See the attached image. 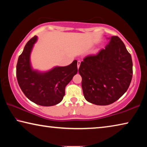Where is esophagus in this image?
I'll return each instance as SVG.
<instances>
[{
  "label": "esophagus",
  "mask_w": 147,
  "mask_h": 147,
  "mask_svg": "<svg viewBox=\"0 0 147 147\" xmlns=\"http://www.w3.org/2000/svg\"><path fill=\"white\" fill-rule=\"evenodd\" d=\"M80 63H81L80 61H78V62H77V67H78V69H79V67H80Z\"/></svg>",
  "instance_id": "1"
}]
</instances>
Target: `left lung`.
Returning a JSON list of instances; mask_svg holds the SVG:
<instances>
[{"label":"left lung","mask_w":147,"mask_h":147,"mask_svg":"<svg viewBox=\"0 0 147 147\" xmlns=\"http://www.w3.org/2000/svg\"><path fill=\"white\" fill-rule=\"evenodd\" d=\"M107 39L109 41L105 49L86 56L78 69L86 100L99 106L109 105L121 98L133 74L131 56L123 42L117 36Z\"/></svg>","instance_id":"obj_1"}]
</instances>
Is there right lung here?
<instances>
[{
  "instance_id": "1",
  "label": "right lung",
  "mask_w": 147,
  "mask_h": 147,
  "mask_svg": "<svg viewBox=\"0 0 147 147\" xmlns=\"http://www.w3.org/2000/svg\"><path fill=\"white\" fill-rule=\"evenodd\" d=\"M38 37L28 41L19 56L16 76L22 91L30 100L43 106L59 104L65 95V88L78 72L77 61L67 66H56L47 71L32 68L30 55Z\"/></svg>"
}]
</instances>
